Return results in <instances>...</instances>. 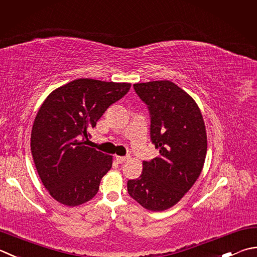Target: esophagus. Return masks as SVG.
<instances>
[{"instance_id": "1", "label": "esophagus", "mask_w": 257, "mask_h": 257, "mask_svg": "<svg viewBox=\"0 0 257 257\" xmlns=\"http://www.w3.org/2000/svg\"><path fill=\"white\" fill-rule=\"evenodd\" d=\"M127 157H121V156H115V160H117L118 164H122L127 160Z\"/></svg>"}]
</instances>
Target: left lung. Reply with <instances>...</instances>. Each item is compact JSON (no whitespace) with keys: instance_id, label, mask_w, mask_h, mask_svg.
I'll list each match as a JSON object with an SVG mask.
<instances>
[{"instance_id":"left-lung-1","label":"left lung","mask_w":257,"mask_h":257,"mask_svg":"<svg viewBox=\"0 0 257 257\" xmlns=\"http://www.w3.org/2000/svg\"><path fill=\"white\" fill-rule=\"evenodd\" d=\"M148 105L150 137L159 156L143 163L138 179L128 180V194L153 212L177 204L202 173L207 135L200 109L190 95L169 80L134 84Z\"/></svg>"}]
</instances>
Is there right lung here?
<instances>
[{"instance_id":"right-lung-1","label":"right lung","mask_w":257,"mask_h":257,"mask_svg":"<svg viewBox=\"0 0 257 257\" xmlns=\"http://www.w3.org/2000/svg\"><path fill=\"white\" fill-rule=\"evenodd\" d=\"M130 87L82 78L53 90L43 101L33 122L31 153L42 184L57 202L74 207L98 193L112 156L85 146V139Z\"/></svg>"}]
</instances>
